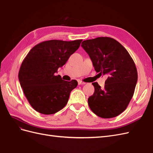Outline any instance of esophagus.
Instances as JSON below:
<instances>
[{
  "label": "esophagus",
  "instance_id": "esophagus-1",
  "mask_svg": "<svg viewBox=\"0 0 153 153\" xmlns=\"http://www.w3.org/2000/svg\"><path fill=\"white\" fill-rule=\"evenodd\" d=\"M78 85H84V84H85V82H82V81H80V80H78Z\"/></svg>",
  "mask_w": 153,
  "mask_h": 153
}]
</instances>
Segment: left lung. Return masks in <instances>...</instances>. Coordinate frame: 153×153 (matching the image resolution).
Here are the masks:
<instances>
[{
    "label": "left lung",
    "instance_id": "obj_1",
    "mask_svg": "<svg viewBox=\"0 0 153 153\" xmlns=\"http://www.w3.org/2000/svg\"><path fill=\"white\" fill-rule=\"evenodd\" d=\"M81 46L95 71L108 76L104 88L97 82L92 84L94 92L88 98L91 110L105 119L117 116L126 110L135 91L138 79L135 62L126 49L109 37L85 40Z\"/></svg>",
    "mask_w": 153,
    "mask_h": 153
}]
</instances>
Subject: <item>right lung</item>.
Wrapping results in <instances>:
<instances>
[{"label":"right lung","mask_w":153,"mask_h":153,"mask_svg":"<svg viewBox=\"0 0 153 153\" xmlns=\"http://www.w3.org/2000/svg\"><path fill=\"white\" fill-rule=\"evenodd\" d=\"M82 41H43L34 46L24 59L18 78L26 98L37 112L53 114L66 105L78 82L64 81L55 73L78 50Z\"/></svg>","instance_id":"1"}]
</instances>
